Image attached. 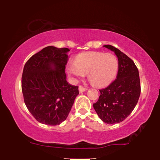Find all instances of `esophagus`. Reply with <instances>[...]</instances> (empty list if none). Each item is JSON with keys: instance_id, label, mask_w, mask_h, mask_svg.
Masks as SVG:
<instances>
[{"instance_id": "esophagus-1", "label": "esophagus", "mask_w": 160, "mask_h": 160, "mask_svg": "<svg viewBox=\"0 0 160 160\" xmlns=\"http://www.w3.org/2000/svg\"><path fill=\"white\" fill-rule=\"evenodd\" d=\"M85 90H87V88H84V87H82V85H80L79 86V92L80 93L83 92H85Z\"/></svg>"}]
</instances>
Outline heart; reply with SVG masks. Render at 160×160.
Masks as SVG:
<instances>
[{"instance_id": "1", "label": "heart", "mask_w": 160, "mask_h": 160, "mask_svg": "<svg viewBox=\"0 0 160 160\" xmlns=\"http://www.w3.org/2000/svg\"><path fill=\"white\" fill-rule=\"evenodd\" d=\"M118 61L112 53L102 52H86L75 58V63L67 68L68 73L77 78L88 74L92 85L104 87L112 82L118 72Z\"/></svg>"}]
</instances>
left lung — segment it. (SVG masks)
<instances>
[{
	"instance_id": "left-lung-1",
	"label": "left lung",
	"mask_w": 160,
	"mask_h": 160,
	"mask_svg": "<svg viewBox=\"0 0 160 160\" xmlns=\"http://www.w3.org/2000/svg\"><path fill=\"white\" fill-rule=\"evenodd\" d=\"M104 47L114 51L118 61L116 79L106 88L99 90L98 101L93 107L102 121L118 123L131 114L138 102L140 81L138 68L132 59L112 45Z\"/></svg>"
}]
</instances>
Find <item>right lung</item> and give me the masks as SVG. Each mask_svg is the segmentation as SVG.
<instances>
[{
	"label": "right lung",
	"instance_id": "1",
	"mask_svg": "<svg viewBox=\"0 0 160 160\" xmlns=\"http://www.w3.org/2000/svg\"><path fill=\"white\" fill-rule=\"evenodd\" d=\"M67 48L49 46L26 62L22 76V91L29 112L38 122L59 125L67 118L79 94L78 86L66 81Z\"/></svg>",
	"mask_w": 160,
	"mask_h": 160
}]
</instances>
